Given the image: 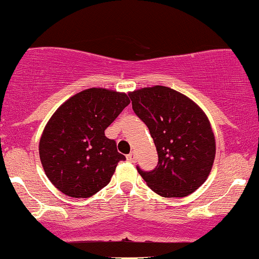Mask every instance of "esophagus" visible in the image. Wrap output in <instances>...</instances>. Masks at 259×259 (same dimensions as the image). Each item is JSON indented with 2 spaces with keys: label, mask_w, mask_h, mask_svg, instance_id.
<instances>
[{
  "label": "esophagus",
  "mask_w": 259,
  "mask_h": 259,
  "mask_svg": "<svg viewBox=\"0 0 259 259\" xmlns=\"http://www.w3.org/2000/svg\"><path fill=\"white\" fill-rule=\"evenodd\" d=\"M127 160L131 161V162H136L137 160V155H136V153H130L128 155H127Z\"/></svg>",
  "instance_id": "obj_1"
}]
</instances>
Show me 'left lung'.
<instances>
[{"label": "left lung", "mask_w": 259, "mask_h": 259, "mask_svg": "<svg viewBox=\"0 0 259 259\" xmlns=\"http://www.w3.org/2000/svg\"><path fill=\"white\" fill-rule=\"evenodd\" d=\"M135 114L147 124L158 152L152 171L139 175L159 196L186 197L204 184L215 158V138L203 110L181 93L155 85L130 93Z\"/></svg>", "instance_id": "8db88e82"}]
</instances>
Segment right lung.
<instances>
[{
  "label": "right lung",
  "instance_id": "right-lung-1",
  "mask_svg": "<svg viewBox=\"0 0 259 259\" xmlns=\"http://www.w3.org/2000/svg\"><path fill=\"white\" fill-rule=\"evenodd\" d=\"M128 104L124 93L91 88L55 111L40 138L39 155L57 190L73 198H88L109 184L118 161L126 158L105 130Z\"/></svg>",
  "mask_w": 259,
  "mask_h": 259
}]
</instances>
